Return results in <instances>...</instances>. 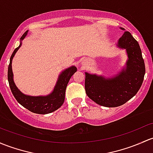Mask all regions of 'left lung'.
Returning a JSON list of instances; mask_svg holds the SVG:
<instances>
[{
    "label": "left lung",
    "instance_id": "obj_1",
    "mask_svg": "<svg viewBox=\"0 0 153 153\" xmlns=\"http://www.w3.org/2000/svg\"><path fill=\"white\" fill-rule=\"evenodd\" d=\"M118 46L126 49L128 56L126 69L120 75L105 79L86 72V94L98 105L105 107L122 105L134 97L142 85L145 74L140 46L130 32L124 33L119 40Z\"/></svg>",
    "mask_w": 153,
    "mask_h": 153
}]
</instances>
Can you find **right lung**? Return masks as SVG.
<instances>
[{
    "label": "right lung",
    "mask_w": 153,
    "mask_h": 153,
    "mask_svg": "<svg viewBox=\"0 0 153 153\" xmlns=\"http://www.w3.org/2000/svg\"><path fill=\"white\" fill-rule=\"evenodd\" d=\"M28 30L25 31L22 34L20 38V40H22L27 35ZM21 46L20 45L14 51L10 58L9 67H8V81H9V86L12 91L14 98L17 100V102L20 105L25 107L30 111L35 114H46L51 113L62 105L65 99V91L67 88V83L70 81L72 75L77 71V68L74 66L67 69L62 72L59 76L56 85L54 88L53 91L49 95L45 97H31L23 94L14 84L13 81V73L12 70V61L14 54L17 51V50Z\"/></svg>",
    "instance_id": "right-lung-1"
}]
</instances>
